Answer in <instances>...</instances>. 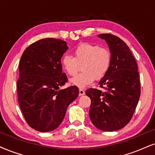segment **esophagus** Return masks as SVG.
I'll return each instance as SVG.
<instances>
[{"label": "esophagus", "instance_id": "1", "mask_svg": "<svg viewBox=\"0 0 155 155\" xmlns=\"http://www.w3.org/2000/svg\"><path fill=\"white\" fill-rule=\"evenodd\" d=\"M79 95H85V91L83 89H80L79 90Z\"/></svg>", "mask_w": 155, "mask_h": 155}]
</instances>
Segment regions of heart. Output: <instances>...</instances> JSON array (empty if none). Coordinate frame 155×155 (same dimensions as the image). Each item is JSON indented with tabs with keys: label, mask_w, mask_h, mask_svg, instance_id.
Listing matches in <instances>:
<instances>
[{
	"label": "heart",
	"mask_w": 155,
	"mask_h": 155,
	"mask_svg": "<svg viewBox=\"0 0 155 155\" xmlns=\"http://www.w3.org/2000/svg\"><path fill=\"white\" fill-rule=\"evenodd\" d=\"M74 57L65 54L61 60L63 70L69 75H74L81 65V73L70 80L72 85L85 87L91 84L95 78H104L110 67L112 55L106 47L92 44H82L74 49Z\"/></svg>",
	"instance_id": "heart-1"
}]
</instances>
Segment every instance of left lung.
Here are the masks:
<instances>
[{
	"mask_svg": "<svg viewBox=\"0 0 155 155\" xmlns=\"http://www.w3.org/2000/svg\"><path fill=\"white\" fill-rule=\"evenodd\" d=\"M98 37L106 41L112 60L109 70L99 82L106 91H85L91 100L89 116L98 129L114 131L125 127L135 111L141 93L139 74L136 60L123 40L110 34Z\"/></svg>",
	"mask_w": 155,
	"mask_h": 155,
	"instance_id": "left-lung-1",
	"label": "left lung"
}]
</instances>
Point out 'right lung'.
I'll return each mask as SVG.
<instances>
[{
	"label": "right lung",
	"instance_id": "add662e5",
	"mask_svg": "<svg viewBox=\"0 0 155 155\" xmlns=\"http://www.w3.org/2000/svg\"><path fill=\"white\" fill-rule=\"evenodd\" d=\"M68 49L66 41L46 38L28 46L19 62V106L28 125L41 132L57 129L79 94L75 85L60 88L68 81L61 64Z\"/></svg>",
	"mask_w": 155,
	"mask_h": 155
}]
</instances>
